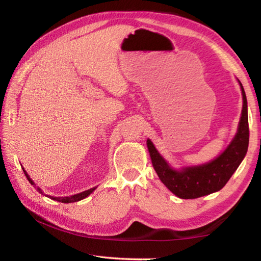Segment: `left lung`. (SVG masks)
Returning a JSON list of instances; mask_svg holds the SVG:
<instances>
[{"mask_svg": "<svg viewBox=\"0 0 261 261\" xmlns=\"http://www.w3.org/2000/svg\"><path fill=\"white\" fill-rule=\"evenodd\" d=\"M238 83L243 95V109L237 134L228 147L214 160L200 166L176 170L168 165L152 141L147 139V148L154 169L161 182L175 196L182 199H194L219 191L227 184L244 159L249 147V118L244 88L240 81Z\"/></svg>", "mask_w": 261, "mask_h": 261, "instance_id": "1", "label": "left lung"}]
</instances>
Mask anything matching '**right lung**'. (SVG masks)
Returning <instances> with one entry per match:
<instances>
[{"instance_id": "add662e5", "label": "right lung", "mask_w": 261, "mask_h": 261, "mask_svg": "<svg viewBox=\"0 0 261 261\" xmlns=\"http://www.w3.org/2000/svg\"><path fill=\"white\" fill-rule=\"evenodd\" d=\"M23 171H24V174L26 176V178L29 179V182L32 184V185H34V182L30 178L29 174L24 170V168H23ZM34 187H35V185H34ZM35 189H37L40 193H42L41 189H39V188H35ZM95 189L96 188H92L90 190H86V191L81 192V193H78V194H73V196H70V197H51V196H47V197L50 198V199H53V200H56V201H60V202H64V204H69V202H74V201H79V200L84 199V198H86L87 196H90V194L93 192Z\"/></svg>"}]
</instances>
